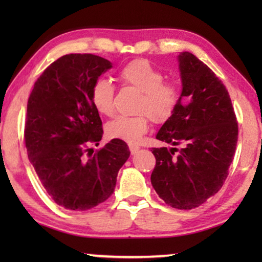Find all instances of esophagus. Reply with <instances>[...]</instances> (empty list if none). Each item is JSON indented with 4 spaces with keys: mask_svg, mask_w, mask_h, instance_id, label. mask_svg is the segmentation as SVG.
Instances as JSON below:
<instances>
[{
    "mask_svg": "<svg viewBox=\"0 0 262 262\" xmlns=\"http://www.w3.org/2000/svg\"><path fill=\"white\" fill-rule=\"evenodd\" d=\"M128 148H130V151H131L132 155L137 154L138 150H139V146L138 145H135V144H130V145H128Z\"/></svg>",
    "mask_w": 262,
    "mask_h": 262,
    "instance_id": "1",
    "label": "esophagus"
}]
</instances>
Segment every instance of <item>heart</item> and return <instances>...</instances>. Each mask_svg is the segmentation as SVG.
Here are the masks:
<instances>
[{
    "mask_svg": "<svg viewBox=\"0 0 262 262\" xmlns=\"http://www.w3.org/2000/svg\"><path fill=\"white\" fill-rule=\"evenodd\" d=\"M119 80L142 92L137 111L138 116H118L106 126L111 138H118L127 143H136L149 127V117L155 123H164L173 116L179 105L180 94L177 85L164 82L161 70L145 59H135L126 64L119 73ZM114 87L110 81L98 80L93 84L91 100L93 106L103 116L114 112Z\"/></svg>",
    "mask_w": 262,
    "mask_h": 262,
    "instance_id": "heart-1",
    "label": "heart"
}]
</instances>
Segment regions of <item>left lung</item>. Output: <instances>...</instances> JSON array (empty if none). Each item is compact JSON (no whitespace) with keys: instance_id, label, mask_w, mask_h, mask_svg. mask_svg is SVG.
Returning a JSON list of instances; mask_svg holds the SVG:
<instances>
[{"instance_id":"8db88e82","label":"left lung","mask_w":262,"mask_h":262,"mask_svg":"<svg viewBox=\"0 0 262 262\" xmlns=\"http://www.w3.org/2000/svg\"><path fill=\"white\" fill-rule=\"evenodd\" d=\"M178 62L180 100L156 138L181 149L152 148L156 166L150 179L164 203L191 210L223 186L234 160L238 126L227 88L213 71L191 52H181Z\"/></svg>"}]
</instances>
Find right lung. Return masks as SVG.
Returning <instances> with one entry per match:
<instances>
[{
  "label": "right lung",
  "mask_w": 262,
  "mask_h": 262,
  "mask_svg": "<svg viewBox=\"0 0 262 262\" xmlns=\"http://www.w3.org/2000/svg\"><path fill=\"white\" fill-rule=\"evenodd\" d=\"M112 63L91 53H70L49 66L34 83L27 103L25 142L28 159L45 191L64 209L85 211L110 198L118 171L130 156L114 138L94 152L87 143L103 130L93 106V84Z\"/></svg>",
  "instance_id": "1"
}]
</instances>
